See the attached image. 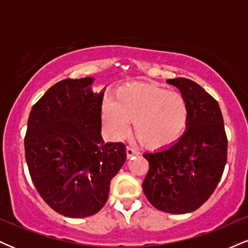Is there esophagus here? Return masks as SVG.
<instances>
[{
	"label": "esophagus",
	"instance_id": "obj_1",
	"mask_svg": "<svg viewBox=\"0 0 248 248\" xmlns=\"http://www.w3.org/2000/svg\"><path fill=\"white\" fill-rule=\"evenodd\" d=\"M126 154H127V158H132L133 156H136V155H139V153H137L135 149H133L130 147H127Z\"/></svg>",
	"mask_w": 248,
	"mask_h": 248
}]
</instances>
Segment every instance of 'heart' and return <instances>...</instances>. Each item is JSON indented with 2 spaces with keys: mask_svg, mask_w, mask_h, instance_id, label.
I'll return each instance as SVG.
<instances>
[{
  "mask_svg": "<svg viewBox=\"0 0 248 248\" xmlns=\"http://www.w3.org/2000/svg\"><path fill=\"white\" fill-rule=\"evenodd\" d=\"M103 116L115 136L128 133L134 124L136 139L151 150L171 147L188 124V104L180 93L150 83H130L116 92L114 104H106Z\"/></svg>",
  "mask_w": 248,
  "mask_h": 248,
  "instance_id": "b5f03b06",
  "label": "heart"
}]
</instances>
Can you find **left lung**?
<instances>
[{
	"mask_svg": "<svg viewBox=\"0 0 248 248\" xmlns=\"http://www.w3.org/2000/svg\"><path fill=\"white\" fill-rule=\"evenodd\" d=\"M189 108L186 132L171 147L144 154L149 171L143 192L158 210L181 215L199 209L210 198L224 171L228 139L219 105L198 83L168 79Z\"/></svg>",
	"mask_w": 248,
	"mask_h": 248,
	"instance_id": "left-lung-1",
	"label": "left lung"
}]
</instances>
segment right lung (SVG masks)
Listing matches in <instances>:
<instances>
[{
	"mask_svg": "<svg viewBox=\"0 0 248 248\" xmlns=\"http://www.w3.org/2000/svg\"><path fill=\"white\" fill-rule=\"evenodd\" d=\"M92 77L60 80L32 107L24 147L35 188L56 213L71 218L97 214L109 183L126 162L121 142H104L101 104L105 89Z\"/></svg>",
	"mask_w": 248,
	"mask_h": 248,
	"instance_id": "obj_1",
	"label": "right lung"
}]
</instances>
